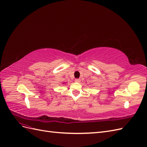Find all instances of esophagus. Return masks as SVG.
<instances>
[{"mask_svg": "<svg viewBox=\"0 0 147 147\" xmlns=\"http://www.w3.org/2000/svg\"><path fill=\"white\" fill-rule=\"evenodd\" d=\"M80 81H81V80L80 79V78H76V79L75 80V82H77V83L80 82Z\"/></svg>", "mask_w": 147, "mask_h": 147, "instance_id": "obj_1", "label": "esophagus"}]
</instances>
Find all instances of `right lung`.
I'll list each match as a JSON object with an SVG mask.
<instances>
[{
    "label": "right lung",
    "mask_w": 147,
    "mask_h": 147,
    "mask_svg": "<svg viewBox=\"0 0 147 147\" xmlns=\"http://www.w3.org/2000/svg\"><path fill=\"white\" fill-rule=\"evenodd\" d=\"M63 84H64V83H63Z\"/></svg>",
    "instance_id": "right-lung-1"
}]
</instances>
